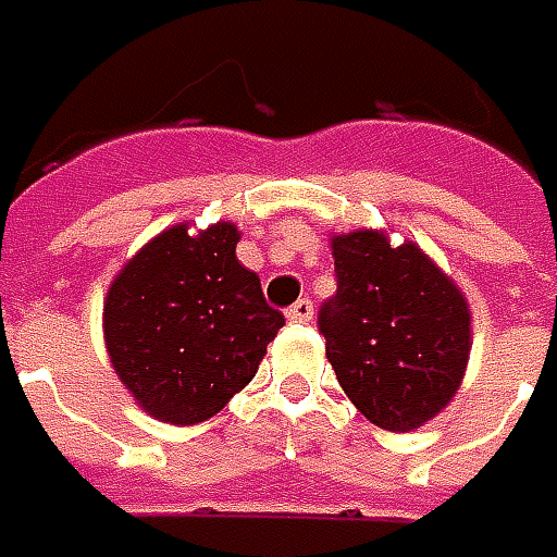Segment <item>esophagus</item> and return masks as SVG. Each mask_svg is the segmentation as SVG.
Instances as JSON below:
<instances>
[{
	"label": "esophagus",
	"mask_w": 557,
	"mask_h": 557,
	"mask_svg": "<svg viewBox=\"0 0 557 557\" xmlns=\"http://www.w3.org/2000/svg\"><path fill=\"white\" fill-rule=\"evenodd\" d=\"M314 318V306H311V299L309 297H302L297 299L290 309H287V321H299V323H306Z\"/></svg>",
	"instance_id": "obj_1"
}]
</instances>
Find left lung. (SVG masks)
<instances>
[{"label": "left lung", "mask_w": 557, "mask_h": 557, "mask_svg": "<svg viewBox=\"0 0 557 557\" xmlns=\"http://www.w3.org/2000/svg\"><path fill=\"white\" fill-rule=\"evenodd\" d=\"M335 290L318 314L326 360L357 411L413 432L456 396L471 354V309L417 243L384 231L333 236Z\"/></svg>", "instance_id": "8db88e82"}]
</instances>
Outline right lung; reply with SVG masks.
Here are the masks:
<instances>
[{"mask_svg":"<svg viewBox=\"0 0 557 557\" xmlns=\"http://www.w3.org/2000/svg\"><path fill=\"white\" fill-rule=\"evenodd\" d=\"M236 224L149 239L104 297V345L125 389L161 423L195 425L255 377L285 314L236 260Z\"/></svg>","mask_w":557,"mask_h":557,"instance_id":"obj_1","label":"right lung"}]
</instances>
